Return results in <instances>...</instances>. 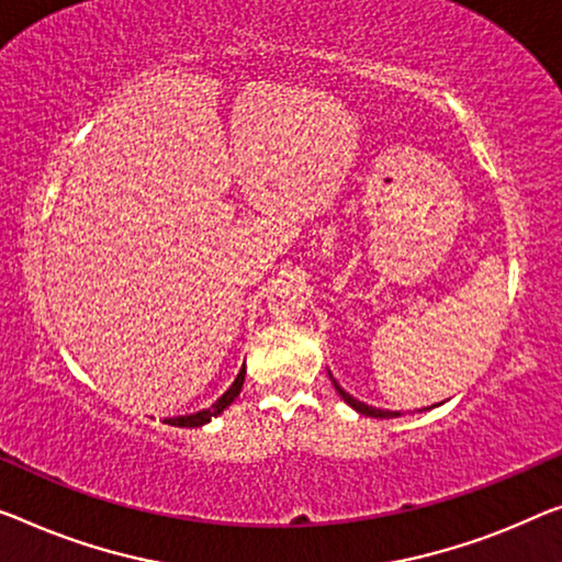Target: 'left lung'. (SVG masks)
Here are the masks:
<instances>
[{
	"instance_id": "obj_1",
	"label": "left lung",
	"mask_w": 562,
	"mask_h": 562,
	"mask_svg": "<svg viewBox=\"0 0 562 562\" xmlns=\"http://www.w3.org/2000/svg\"><path fill=\"white\" fill-rule=\"evenodd\" d=\"M330 381H333L335 391L340 393V398L346 401V404H348L350 408H356L358 414H366V416H373V418H393V416H401V412H389V408H375V406H368V404H363V401L353 398L346 389H340V383L333 379V373H330ZM434 406H439V404H434ZM434 406H429V408H434Z\"/></svg>"
}]
</instances>
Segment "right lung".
<instances>
[{
  "label": "right lung",
  "instance_id": "right-lung-1",
  "mask_svg": "<svg viewBox=\"0 0 562 562\" xmlns=\"http://www.w3.org/2000/svg\"><path fill=\"white\" fill-rule=\"evenodd\" d=\"M245 373H247V368L241 366L239 368V373H237V379H234V383L232 386L222 393L220 398L214 401L212 406L209 408H201V412H196V414H187V416H173V418H166V424H171V426H183V429H194V426H204V424H209L212 422V418H216L220 416L224 408H229L232 406V401L239 396V391H241V383H245Z\"/></svg>",
  "mask_w": 562,
  "mask_h": 562
}]
</instances>
